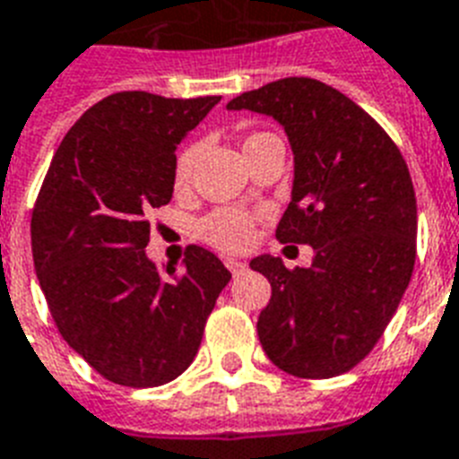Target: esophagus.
<instances>
[{
    "mask_svg": "<svg viewBox=\"0 0 459 459\" xmlns=\"http://www.w3.org/2000/svg\"><path fill=\"white\" fill-rule=\"evenodd\" d=\"M226 268H229L230 273L233 275H238V273H242V271H245V268H247V264L245 262H240V259H226Z\"/></svg>",
    "mask_w": 459,
    "mask_h": 459,
    "instance_id": "obj_1",
    "label": "esophagus"
}]
</instances>
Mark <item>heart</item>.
I'll return each mask as SVG.
<instances>
[{"mask_svg": "<svg viewBox=\"0 0 459 459\" xmlns=\"http://www.w3.org/2000/svg\"><path fill=\"white\" fill-rule=\"evenodd\" d=\"M264 136H268V134H249L245 139V148L252 141L264 139ZM197 155H200V145L197 143H188L178 151L177 160H174V174H171L174 191L181 193L188 188ZM252 230H255V219L242 210H217L197 223V236L203 238L207 245L223 249V252H240V249L247 247L252 242Z\"/></svg>", "mask_w": 459, "mask_h": 459, "instance_id": "1", "label": "heart"}]
</instances>
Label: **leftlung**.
<instances>
[{
	"mask_svg": "<svg viewBox=\"0 0 459 459\" xmlns=\"http://www.w3.org/2000/svg\"><path fill=\"white\" fill-rule=\"evenodd\" d=\"M226 108L271 115L285 126L294 184L275 238L314 247L308 268H288L268 255L249 264L271 282L256 320L259 342L288 375L337 377L375 349L411 282V171L363 108L311 77L271 82Z\"/></svg>",
	"mask_w": 459,
	"mask_h": 459,
	"instance_id": "obj_1",
	"label": "left lung"
}]
</instances>
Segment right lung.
I'll list each match as a JSON object with an SVG mask.
<instances>
[{
	"instance_id": "1",
	"label": "right lung",
	"mask_w": 459,
	"mask_h": 459,
	"mask_svg": "<svg viewBox=\"0 0 459 459\" xmlns=\"http://www.w3.org/2000/svg\"><path fill=\"white\" fill-rule=\"evenodd\" d=\"M219 100L106 96L48 165L30 221L37 278L61 337L108 382L148 389L177 379L230 281L197 245L181 271L145 256L148 214L174 193V151Z\"/></svg>"
}]
</instances>
